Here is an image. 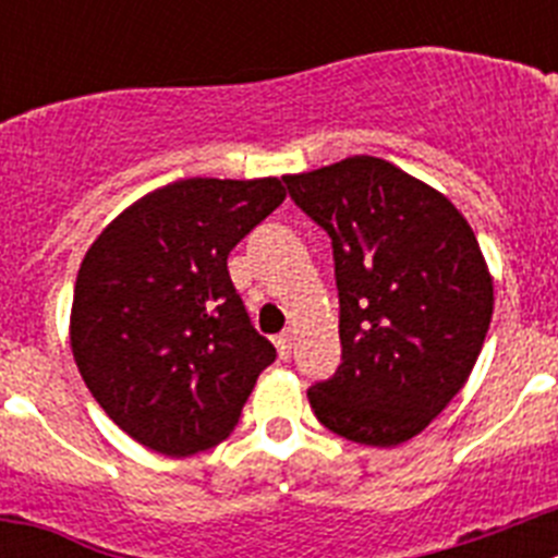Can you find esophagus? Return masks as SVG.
<instances>
[{"mask_svg": "<svg viewBox=\"0 0 558 558\" xmlns=\"http://www.w3.org/2000/svg\"><path fill=\"white\" fill-rule=\"evenodd\" d=\"M274 343H276V352H279V357L288 360L290 352H293V335H290V329H288V332L279 335V338H276Z\"/></svg>", "mask_w": 558, "mask_h": 558, "instance_id": "34e87169", "label": "esophagus"}]
</instances>
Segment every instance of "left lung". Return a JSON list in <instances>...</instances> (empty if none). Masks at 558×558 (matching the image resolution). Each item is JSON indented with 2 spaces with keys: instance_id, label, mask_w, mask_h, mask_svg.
Returning a JSON list of instances; mask_svg holds the SVG:
<instances>
[{
  "instance_id": "8db88e82",
  "label": "left lung",
  "mask_w": 558,
  "mask_h": 558,
  "mask_svg": "<svg viewBox=\"0 0 558 558\" xmlns=\"http://www.w3.org/2000/svg\"><path fill=\"white\" fill-rule=\"evenodd\" d=\"M332 236L340 366L307 391L318 422L368 447L418 436L472 374L495 288L475 231L425 181L374 156L284 175Z\"/></svg>"
}]
</instances>
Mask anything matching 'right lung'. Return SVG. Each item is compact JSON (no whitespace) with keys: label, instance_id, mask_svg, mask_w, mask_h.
<instances>
[{"label":"right lung","instance_id":"obj_1","mask_svg":"<svg viewBox=\"0 0 558 558\" xmlns=\"http://www.w3.org/2000/svg\"><path fill=\"white\" fill-rule=\"evenodd\" d=\"M279 179H184L128 206L77 270L69 340L102 411L147 450L184 458L234 430L276 360L229 259L284 201Z\"/></svg>","mask_w":558,"mask_h":558}]
</instances>
